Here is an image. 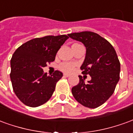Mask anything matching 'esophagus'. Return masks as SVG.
<instances>
[{
	"label": "esophagus",
	"mask_w": 133,
	"mask_h": 133,
	"mask_svg": "<svg viewBox=\"0 0 133 133\" xmlns=\"http://www.w3.org/2000/svg\"><path fill=\"white\" fill-rule=\"evenodd\" d=\"M63 75L65 76V77H69V76H70L69 74H67V73H64Z\"/></svg>",
	"instance_id": "obj_1"
}]
</instances>
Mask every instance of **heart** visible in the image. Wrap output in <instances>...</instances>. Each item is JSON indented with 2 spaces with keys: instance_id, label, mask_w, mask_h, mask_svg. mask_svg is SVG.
Returning a JSON list of instances; mask_svg holds the SVG:
<instances>
[{
  "instance_id": "b5f03b06",
  "label": "heart",
  "mask_w": 133,
  "mask_h": 133,
  "mask_svg": "<svg viewBox=\"0 0 133 133\" xmlns=\"http://www.w3.org/2000/svg\"><path fill=\"white\" fill-rule=\"evenodd\" d=\"M76 45H79V44H73L72 45V47L76 46ZM59 68H60L62 71H63V72H71L72 70H73V68H74V65H73L72 64L69 63H63L60 65Z\"/></svg>"
}]
</instances>
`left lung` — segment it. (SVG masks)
I'll use <instances>...</instances> for the list:
<instances>
[{"label":"left lung","instance_id":"left-lung-1","mask_svg":"<svg viewBox=\"0 0 133 133\" xmlns=\"http://www.w3.org/2000/svg\"><path fill=\"white\" fill-rule=\"evenodd\" d=\"M86 48V55L81 69L91 80L85 83L79 75V83L72 88L78 103L89 108H96L108 100L120 79V63L114 48L100 35L90 31L68 34Z\"/></svg>","mask_w":133,"mask_h":133}]
</instances>
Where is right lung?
Returning a JSON list of instances; mask_svg holds the SVG:
<instances>
[{"label":"right lung","instance_id":"1","mask_svg":"<svg viewBox=\"0 0 133 133\" xmlns=\"http://www.w3.org/2000/svg\"><path fill=\"white\" fill-rule=\"evenodd\" d=\"M68 38L66 35L34 38L13 53L10 80L15 94L25 105L38 107L51 98L63 73L55 70L52 75H47L43 68L55 61L56 53Z\"/></svg>","mask_w":133,"mask_h":133}]
</instances>
